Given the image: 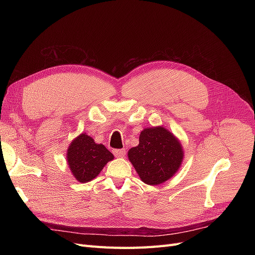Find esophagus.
Here are the masks:
<instances>
[{"mask_svg":"<svg viewBox=\"0 0 255 255\" xmlns=\"http://www.w3.org/2000/svg\"><path fill=\"white\" fill-rule=\"evenodd\" d=\"M113 153H114V155L116 157L122 158V157H125V155H126V150L125 149H116V150L113 151Z\"/></svg>","mask_w":255,"mask_h":255,"instance_id":"1","label":"esophagus"}]
</instances>
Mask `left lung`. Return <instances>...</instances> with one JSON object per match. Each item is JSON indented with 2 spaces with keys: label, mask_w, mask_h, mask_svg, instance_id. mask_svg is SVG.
I'll list each match as a JSON object with an SVG mask.
<instances>
[{
  "label": "left lung",
  "mask_w": 255,
  "mask_h": 255,
  "mask_svg": "<svg viewBox=\"0 0 255 255\" xmlns=\"http://www.w3.org/2000/svg\"><path fill=\"white\" fill-rule=\"evenodd\" d=\"M130 164L140 180L148 185H159L176 173L184 159L179 138L164 127L143 128L139 144L128 152Z\"/></svg>",
  "instance_id": "1"
}]
</instances>
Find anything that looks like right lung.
I'll use <instances>...</instances> for the list:
<instances>
[{"label":"right lung","mask_w":255,"mask_h":255,"mask_svg":"<svg viewBox=\"0 0 255 255\" xmlns=\"http://www.w3.org/2000/svg\"><path fill=\"white\" fill-rule=\"evenodd\" d=\"M66 157L72 175L80 183L94 180L105 165L114 159L113 153L104 144L97 143L86 133L80 134L71 141Z\"/></svg>","instance_id":"add662e5"}]
</instances>
